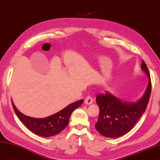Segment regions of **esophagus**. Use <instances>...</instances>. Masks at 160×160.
<instances>
[{
    "label": "esophagus",
    "mask_w": 160,
    "mask_h": 160,
    "mask_svg": "<svg viewBox=\"0 0 160 160\" xmlns=\"http://www.w3.org/2000/svg\"><path fill=\"white\" fill-rule=\"evenodd\" d=\"M93 102V98L91 96H88L85 98V103L87 105H89Z\"/></svg>",
    "instance_id": "1"
}]
</instances>
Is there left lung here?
<instances>
[{
    "label": "left lung",
    "instance_id": "obj_1",
    "mask_svg": "<svg viewBox=\"0 0 160 160\" xmlns=\"http://www.w3.org/2000/svg\"><path fill=\"white\" fill-rule=\"evenodd\" d=\"M141 67L148 75L149 81L145 94L138 102H122L110 92L97 96L96 102L100 108V114L95 127L101 135L112 138L124 135L131 130L143 114L152 92V81L143 60Z\"/></svg>",
    "mask_w": 160,
    "mask_h": 160
}]
</instances>
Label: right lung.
Here are the masks:
<instances>
[{"mask_svg":"<svg viewBox=\"0 0 160 160\" xmlns=\"http://www.w3.org/2000/svg\"><path fill=\"white\" fill-rule=\"evenodd\" d=\"M83 100H80L67 106L60 112L44 118H35L23 114L16 108L11 101L12 108L20 121L30 131L37 135L48 137L57 135L65 128L69 120L72 112L79 107Z\"/></svg>","mask_w":160,"mask_h":160,"instance_id":"obj_1","label":"right lung"}]
</instances>
